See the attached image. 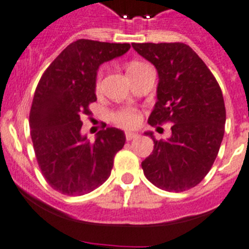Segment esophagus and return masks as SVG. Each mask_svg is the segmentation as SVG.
<instances>
[{
    "instance_id": "obj_1",
    "label": "esophagus",
    "mask_w": 249,
    "mask_h": 249,
    "mask_svg": "<svg viewBox=\"0 0 249 249\" xmlns=\"http://www.w3.org/2000/svg\"><path fill=\"white\" fill-rule=\"evenodd\" d=\"M125 138H126V140H133V139L139 138V134L131 133V131H126V133H125Z\"/></svg>"
}]
</instances>
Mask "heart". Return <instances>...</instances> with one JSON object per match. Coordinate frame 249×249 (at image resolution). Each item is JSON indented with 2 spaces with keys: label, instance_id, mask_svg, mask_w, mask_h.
Instances as JSON below:
<instances>
[{
  "label": "heart",
  "instance_id": "obj_1",
  "mask_svg": "<svg viewBox=\"0 0 249 249\" xmlns=\"http://www.w3.org/2000/svg\"><path fill=\"white\" fill-rule=\"evenodd\" d=\"M138 64H140V63H131L129 66V68H133V67L138 66ZM100 77H102V74L99 73L97 77V88H99V86H100ZM113 119H114V122L118 123V124L122 125V126L134 127V126H136L139 123H140V114L131 108H125V109H122V110H119V111H116V113H114Z\"/></svg>",
  "mask_w": 249,
  "mask_h": 249
}]
</instances>
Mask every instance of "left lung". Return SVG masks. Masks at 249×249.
<instances>
[{
    "instance_id": "8db88e82",
    "label": "left lung",
    "mask_w": 249,
    "mask_h": 249,
    "mask_svg": "<svg viewBox=\"0 0 249 249\" xmlns=\"http://www.w3.org/2000/svg\"><path fill=\"white\" fill-rule=\"evenodd\" d=\"M136 52L158 71L156 100L149 124L170 122L171 136L154 140V150L141 162L156 187L181 192L195 187L211 170L226 124L223 95L203 60L185 43H134Z\"/></svg>"
}]
</instances>
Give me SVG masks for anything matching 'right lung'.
Masks as SVG:
<instances>
[{"instance_id": "1", "label": "right lung", "mask_w": 249, "mask_h": 249, "mask_svg": "<svg viewBox=\"0 0 249 249\" xmlns=\"http://www.w3.org/2000/svg\"><path fill=\"white\" fill-rule=\"evenodd\" d=\"M129 43L78 39L42 75L30 113L31 138L47 182L68 196H80L108 180L114 156L125 144L116 127L100 130L95 140L82 135L83 114L97 100V73L105 62L125 54Z\"/></svg>"}]
</instances>
